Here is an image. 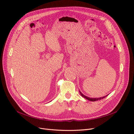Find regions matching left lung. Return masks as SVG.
I'll return each instance as SVG.
<instances>
[{"label":"left lung","instance_id":"obj_1","mask_svg":"<svg viewBox=\"0 0 134 134\" xmlns=\"http://www.w3.org/2000/svg\"><path fill=\"white\" fill-rule=\"evenodd\" d=\"M80 94H81L82 97H83L85 99H87V100H89V101H98V100H101V99H103L105 98L107 96H108V95H105V96H104V97H101V98H89V97L86 96V95H84L80 91Z\"/></svg>","mask_w":134,"mask_h":134}]
</instances>
